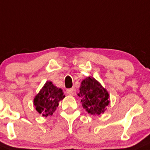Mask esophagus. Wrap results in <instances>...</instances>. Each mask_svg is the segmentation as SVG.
Returning <instances> with one entry per match:
<instances>
[{"label": "esophagus", "instance_id": "esophagus-1", "mask_svg": "<svg viewBox=\"0 0 150 150\" xmlns=\"http://www.w3.org/2000/svg\"><path fill=\"white\" fill-rule=\"evenodd\" d=\"M67 93L70 96H74L76 95V91H75V88H70V89L67 90Z\"/></svg>", "mask_w": 150, "mask_h": 150}]
</instances>
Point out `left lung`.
Segmentation results:
<instances>
[{"instance_id":"left-lung-1","label":"left lung","mask_w":150,"mask_h":150,"mask_svg":"<svg viewBox=\"0 0 150 150\" xmlns=\"http://www.w3.org/2000/svg\"><path fill=\"white\" fill-rule=\"evenodd\" d=\"M78 96L81 98L83 108L92 115L103 113L110 104L107 90L93 77H88L81 82Z\"/></svg>"}]
</instances>
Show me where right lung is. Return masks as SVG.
<instances>
[{
	"mask_svg": "<svg viewBox=\"0 0 150 150\" xmlns=\"http://www.w3.org/2000/svg\"><path fill=\"white\" fill-rule=\"evenodd\" d=\"M64 97L61 88L54 86L51 81H47L34 97V108L42 116H52L59 105V102Z\"/></svg>",
	"mask_w": 150,
	"mask_h": 150,
	"instance_id": "obj_1",
	"label": "right lung"
}]
</instances>
